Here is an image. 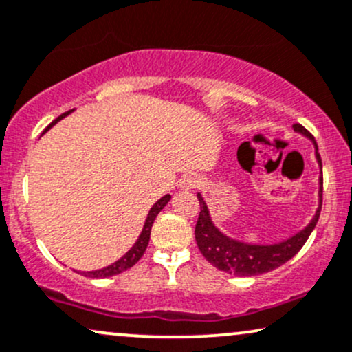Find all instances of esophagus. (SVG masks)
Masks as SVG:
<instances>
[{
  "instance_id": "esophagus-1",
  "label": "esophagus",
  "mask_w": 352,
  "mask_h": 352,
  "mask_svg": "<svg viewBox=\"0 0 352 352\" xmlns=\"http://www.w3.org/2000/svg\"><path fill=\"white\" fill-rule=\"evenodd\" d=\"M199 184H200V177L195 175V173H188V175H185L184 179H180V187L185 188V190L195 188Z\"/></svg>"
}]
</instances>
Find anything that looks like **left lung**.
<instances>
[{"label":"left lung","mask_w":352,"mask_h":352,"mask_svg":"<svg viewBox=\"0 0 352 352\" xmlns=\"http://www.w3.org/2000/svg\"><path fill=\"white\" fill-rule=\"evenodd\" d=\"M296 132L302 133L309 140L314 142V137L304 129L302 125L296 123L294 125ZM247 142H244L239 146V152L244 148ZM316 146V158H318L319 168H322V162H320V155L318 153V144L314 142ZM200 204V214L199 220L195 226V241L199 245L202 256L210 262L212 265L223 270L227 274H234L239 277H249V276H258V274L270 272V270L280 267L285 264L289 258H292L300 250V247L306 244V241L314 230L316 223H318L320 215V206H322V172L319 177V207L316 210V215L312 217L311 222L306 229L297 232L287 241L279 242V244L272 245H254L245 244V242L234 241V239L227 237L222 234L217 227L214 226L210 219V212L206 200L202 199V194H197Z\"/></svg>","instance_id":"obj_1"}]
</instances>
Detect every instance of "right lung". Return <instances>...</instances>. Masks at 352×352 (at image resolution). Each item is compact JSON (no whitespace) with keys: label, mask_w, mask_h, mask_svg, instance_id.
Wrapping results in <instances>:
<instances>
[{"label":"right lung","mask_w":352,"mask_h":352,"mask_svg":"<svg viewBox=\"0 0 352 352\" xmlns=\"http://www.w3.org/2000/svg\"><path fill=\"white\" fill-rule=\"evenodd\" d=\"M72 111H73V110H69V111H67V113L60 115V117H58L56 120H53V122L50 123L48 126H46L45 132H48V130L52 129V126L55 125L56 122H60L61 118H65V117H67V115L72 113ZM45 132H43V133H45ZM170 199H172V197H170V194L164 195V197H162L160 200H157L155 206H153L152 208H150L148 215H146V220H145V226H144V229H142V234L138 235L137 242H135V244L132 245V249H130L129 252L125 254V256L120 257L118 261H115V262H113V264L107 265V267H103V269H98V270H90V272H83L85 276H88V277H96V279H103V277L117 276V274H122V272H125V270H129L130 267H133V265L137 264L138 261H140L142 256H144V252H145L146 245H148V241H150V230H152L153 220H155V217L158 215V212H160L162 208H164L165 206H167Z\"/></svg>","instance_id":"1"}]
</instances>
